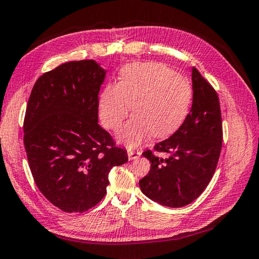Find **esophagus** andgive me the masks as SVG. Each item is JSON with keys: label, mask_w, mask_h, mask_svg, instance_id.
Masks as SVG:
<instances>
[{"label": "esophagus", "mask_w": 259, "mask_h": 259, "mask_svg": "<svg viewBox=\"0 0 259 259\" xmlns=\"http://www.w3.org/2000/svg\"><path fill=\"white\" fill-rule=\"evenodd\" d=\"M127 155H128V159L130 160H136V159H139V157L141 156V152L128 150L127 151Z\"/></svg>", "instance_id": "obj_1"}]
</instances>
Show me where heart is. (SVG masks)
Returning <instances> with one entry per match:
<instances>
[{
	"instance_id": "obj_1",
	"label": "heart",
	"mask_w": 259,
	"mask_h": 259,
	"mask_svg": "<svg viewBox=\"0 0 259 259\" xmlns=\"http://www.w3.org/2000/svg\"><path fill=\"white\" fill-rule=\"evenodd\" d=\"M192 91L183 76L157 62L125 66L118 83H109L99 95L98 113L103 125L116 131L127 117L132 106L135 115L118 132V141L128 149L140 145L151 134L165 137L186 119Z\"/></svg>"
}]
</instances>
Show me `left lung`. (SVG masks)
<instances>
[{
	"instance_id": "1",
	"label": "left lung",
	"mask_w": 259,
	"mask_h": 259,
	"mask_svg": "<svg viewBox=\"0 0 259 259\" xmlns=\"http://www.w3.org/2000/svg\"><path fill=\"white\" fill-rule=\"evenodd\" d=\"M192 107L183 124L168 139L154 145L143 156L151 170L140 180L147 198L170 208H180L196 200L207 188L215 171L223 144V124L218 95L196 68H192Z\"/></svg>"
}]
</instances>
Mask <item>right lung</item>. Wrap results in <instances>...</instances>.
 Masks as SVG:
<instances>
[{"label": "right lung", "mask_w": 259, "mask_h": 259, "mask_svg": "<svg viewBox=\"0 0 259 259\" xmlns=\"http://www.w3.org/2000/svg\"><path fill=\"white\" fill-rule=\"evenodd\" d=\"M106 70L95 60L70 61L35 81L26 106L24 147L41 193L65 212H83L106 194L108 174L127 162L98 125Z\"/></svg>", "instance_id": "right-lung-1"}]
</instances>
